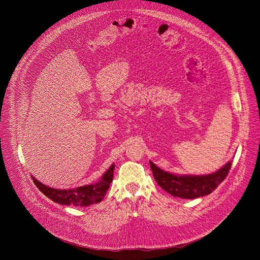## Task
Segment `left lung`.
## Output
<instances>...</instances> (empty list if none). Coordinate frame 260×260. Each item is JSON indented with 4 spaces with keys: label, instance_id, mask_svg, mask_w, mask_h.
<instances>
[{
    "label": "left lung",
    "instance_id": "8db88e82",
    "mask_svg": "<svg viewBox=\"0 0 260 260\" xmlns=\"http://www.w3.org/2000/svg\"><path fill=\"white\" fill-rule=\"evenodd\" d=\"M232 165L233 162L229 161L215 173L194 176L171 174L162 171L150 161L153 177L159 186L173 197L188 200L205 197L213 192L218 185L226 178Z\"/></svg>",
    "mask_w": 260,
    "mask_h": 260
}]
</instances>
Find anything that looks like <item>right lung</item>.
Returning a JSON list of instances; mask_svg holds the SVG:
<instances>
[{
  "instance_id": "right-lung-1",
  "label": "right lung",
  "mask_w": 260,
  "mask_h": 260,
  "mask_svg": "<svg viewBox=\"0 0 260 260\" xmlns=\"http://www.w3.org/2000/svg\"><path fill=\"white\" fill-rule=\"evenodd\" d=\"M114 168L115 165L111 166L109 170L102 176L99 182L72 189L52 188L35 179V177L32 176L31 179L38 189L54 203L64 206L87 207L92 204H98L102 202L107 190L110 187L111 182L113 180Z\"/></svg>"
}]
</instances>
